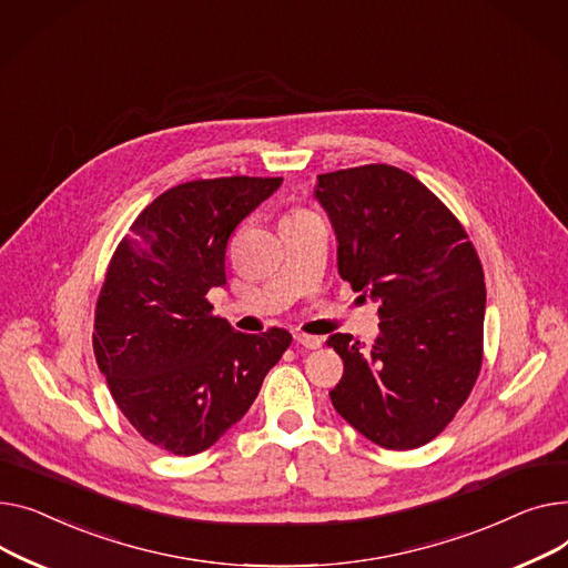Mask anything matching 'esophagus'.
I'll list each match as a JSON object with an SVG mask.
<instances>
[{
    "instance_id": "obj_1",
    "label": "esophagus",
    "mask_w": 568,
    "mask_h": 568,
    "mask_svg": "<svg viewBox=\"0 0 568 568\" xmlns=\"http://www.w3.org/2000/svg\"><path fill=\"white\" fill-rule=\"evenodd\" d=\"M295 342L303 346V348H321L323 346V339L321 337H314V335H303V332H300V335H295Z\"/></svg>"
}]
</instances>
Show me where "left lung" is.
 Listing matches in <instances>:
<instances>
[{"label":"left lung","mask_w":568,"mask_h":568,"mask_svg":"<svg viewBox=\"0 0 568 568\" xmlns=\"http://www.w3.org/2000/svg\"><path fill=\"white\" fill-rule=\"evenodd\" d=\"M318 202L339 241V275L378 300V337L325 344L344 359L332 406L385 449L443 433L479 378L486 284L458 217L413 174L362 164L318 176Z\"/></svg>","instance_id":"obj_1"}]
</instances>
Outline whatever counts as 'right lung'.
<instances>
[{
    "mask_svg": "<svg viewBox=\"0 0 568 568\" xmlns=\"http://www.w3.org/2000/svg\"><path fill=\"white\" fill-rule=\"evenodd\" d=\"M282 179L224 176L162 192L110 258L93 318L98 369L144 440L174 456L215 445L243 419L291 332L243 335L213 316L226 243Z\"/></svg>",
    "mask_w": 568,
    "mask_h": 568,
    "instance_id": "1",
    "label": "right lung"
}]
</instances>
